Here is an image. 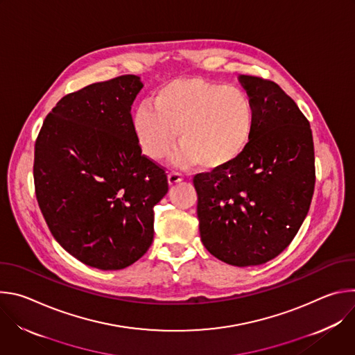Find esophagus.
<instances>
[{"label": "esophagus", "mask_w": 355, "mask_h": 355, "mask_svg": "<svg viewBox=\"0 0 355 355\" xmlns=\"http://www.w3.org/2000/svg\"><path fill=\"white\" fill-rule=\"evenodd\" d=\"M180 181H182V174H180L177 171H170L168 173V184L170 185H174V184H177Z\"/></svg>", "instance_id": "esophagus-1"}]
</instances>
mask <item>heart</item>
<instances>
[{"label": "heart", "instance_id": "1", "mask_svg": "<svg viewBox=\"0 0 355 355\" xmlns=\"http://www.w3.org/2000/svg\"><path fill=\"white\" fill-rule=\"evenodd\" d=\"M256 107L239 87L202 78H178L160 87L133 114L132 128L143 153L163 160L178 136V160L215 170L233 163L248 146Z\"/></svg>", "mask_w": 355, "mask_h": 355}]
</instances>
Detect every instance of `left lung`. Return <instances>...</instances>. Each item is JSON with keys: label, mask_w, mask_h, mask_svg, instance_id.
<instances>
[{"label": "left lung", "mask_w": 355, "mask_h": 355, "mask_svg": "<svg viewBox=\"0 0 355 355\" xmlns=\"http://www.w3.org/2000/svg\"><path fill=\"white\" fill-rule=\"evenodd\" d=\"M256 126L229 166L193 177L200 240L220 261L260 266L282 252L305 220L315 191L309 121L271 80L240 76Z\"/></svg>", "instance_id": "1"}]
</instances>
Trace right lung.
<instances>
[{
  "label": "right lung",
  "instance_id": "right-lung-1",
  "mask_svg": "<svg viewBox=\"0 0 355 355\" xmlns=\"http://www.w3.org/2000/svg\"><path fill=\"white\" fill-rule=\"evenodd\" d=\"M141 87L125 74L64 95L35 143V193L49 230L73 257L104 271L144 256L153 208L168 191L164 168L141 155L133 133Z\"/></svg>",
  "mask_w": 355,
  "mask_h": 355
}]
</instances>
